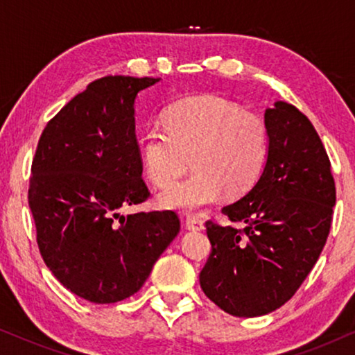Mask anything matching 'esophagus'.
Instances as JSON below:
<instances>
[{
    "instance_id": "obj_1",
    "label": "esophagus",
    "mask_w": 355,
    "mask_h": 355,
    "mask_svg": "<svg viewBox=\"0 0 355 355\" xmlns=\"http://www.w3.org/2000/svg\"><path fill=\"white\" fill-rule=\"evenodd\" d=\"M186 227L189 231H202L203 230V221L196 215H187Z\"/></svg>"
}]
</instances>
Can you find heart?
<instances>
[{
    "instance_id": "heart-1",
    "label": "heart",
    "mask_w": 355,
    "mask_h": 355,
    "mask_svg": "<svg viewBox=\"0 0 355 355\" xmlns=\"http://www.w3.org/2000/svg\"><path fill=\"white\" fill-rule=\"evenodd\" d=\"M166 130L150 128L142 137V163L155 186L176 181L192 159V176L158 196L159 207L198 210L225 196L249 192L263 171L270 137L265 121L216 95L189 96L164 118Z\"/></svg>"
}]
</instances>
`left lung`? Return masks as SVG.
<instances>
[{
  "instance_id": "left-lung-1",
  "label": "left lung",
  "mask_w": 355,
  "mask_h": 355,
  "mask_svg": "<svg viewBox=\"0 0 355 355\" xmlns=\"http://www.w3.org/2000/svg\"><path fill=\"white\" fill-rule=\"evenodd\" d=\"M268 157L241 200L223 208L244 230L207 221L211 254L200 286L234 317H261L295 294L322 254L333 220L336 189L327 150L295 106L265 110Z\"/></svg>"
}]
</instances>
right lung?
<instances>
[{
    "instance_id": "1",
    "label": "right lung",
    "mask_w": 355,
    "mask_h": 355,
    "mask_svg": "<svg viewBox=\"0 0 355 355\" xmlns=\"http://www.w3.org/2000/svg\"><path fill=\"white\" fill-rule=\"evenodd\" d=\"M162 79L108 76L76 95L38 140L28 207L45 263L94 304L137 293L179 234L174 211L132 213L150 196L135 137V100Z\"/></svg>"
}]
</instances>
